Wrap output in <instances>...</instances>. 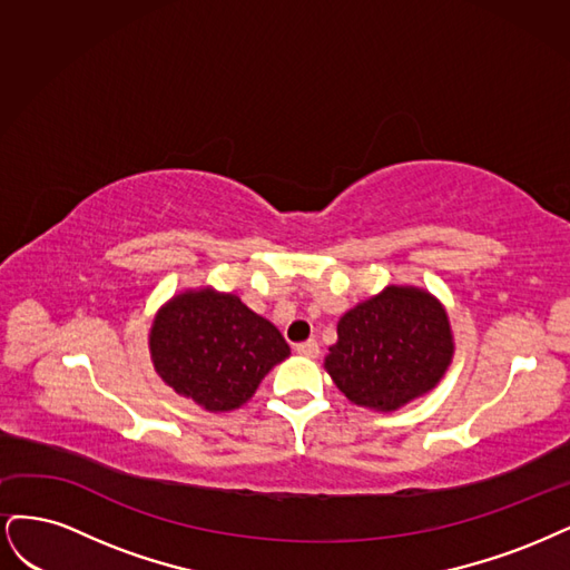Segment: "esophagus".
<instances>
[{
	"label": "esophagus",
	"instance_id": "obj_1",
	"mask_svg": "<svg viewBox=\"0 0 570 570\" xmlns=\"http://www.w3.org/2000/svg\"><path fill=\"white\" fill-rule=\"evenodd\" d=\"M296 353L303 355V357H317L320 355V345H317V341L309 338V341L296 345Z\"/></svg>",
	"mask_w": 570,
	"mask_h": 570
}]
</instances>
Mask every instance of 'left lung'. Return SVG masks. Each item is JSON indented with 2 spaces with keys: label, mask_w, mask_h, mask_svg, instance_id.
<instances>
[{
  "label": "left lung",
  "mask_w": 570,
  "mask_h": 570,
  "mask_svg": "<svg viewBox=\"0 0 570 570\" xmlns=\"http://www.w3.org/2000/svg\"><path fill=\"white\" fill-rule=\"evenodd\" d=\"M445 307L416 286H385L347 309L324 370L360 407L395 412L435 389L452 362Z\"/></svg>",
  "instance_id": "8db88e82"
}]
</instances>
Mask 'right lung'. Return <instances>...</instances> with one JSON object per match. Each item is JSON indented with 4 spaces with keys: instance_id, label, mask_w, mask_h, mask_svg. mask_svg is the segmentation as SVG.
<instances>
[{
    "instance_id": "obj_1",
    "label": "right lung",
    "mask_w": 570,
    "mask_h": 570,
    "mask_svg": "<svg viewBox=\"0 0 570 570\" xmlns=\"http://www.w3.org/2000/svg\"><path fill=\"white\" fill-rule=\"evenodd\" d=\"M149 347L158 376L208 412L242 407L272 366L291 355L277 326L215 288L185 291L165 303Z\"/></svg>"
}]
</instances>
